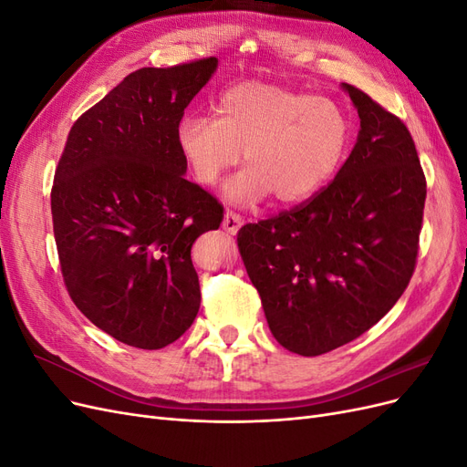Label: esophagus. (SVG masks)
I'll use <instances>...</instances> for the list:
<instances>
[{"label": "esophagus", "mask_w": 467, "mask_h": 467, "mask_svg": "<svg viewBox=\"0 0 467 467\" xmlns=\"http://www.w3.org/2000/svg\"><path fill=\"white\" fill-rule=\"evenodd\" d=\"M244 225V218L239 216V214H235V212H225L223 214V222H222V228H223V232H228V234H232V235H235L237 232H239V228H242Z\"/></svg>", "instance_id": "1"}]
</instances>
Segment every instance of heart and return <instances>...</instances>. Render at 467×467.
I'll list each match as a JSON object with an SVG mask.
<instances>
[{
  "instance_id": "obj_1",
  "label": "heart",
  "mask_w": 467,
  "mask_h": 467,
  "mask_svg": "<svg viewBox=\"0 0 467 467\" xmlns=\"http://www.w3.org/2000/svg\"><path fill=\"white\" fill-rule=\"evenodd\" d=\"M191 175L212 187L242 160L245 169L223 189L232 204L275 194L280 204L312 199L335 177L350 142L347 110L273 83L244 81L223 91L214 117H185L175 132Z\"/></svg>"
}]
</instances>
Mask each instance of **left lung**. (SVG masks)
I'll use <instances>...</instances> for the list:
<instances>
[{"instance_id":"1","label":"left lung","mask_w":467,"mask_h":467,"mask_svg":"<svg viewBox=\"0 0 467 467\" xmlns=\"http://www.w3.org/2000/svg\"><path fill=\"white\" fill-rule=\"evenodd\" d=\"M343 89L360 130L335 179L304 204L237 234L268 329L302 357L355 341L384 317L419 253L427 181L413 138L364 91Z\"/></svg>"}]
</instances>
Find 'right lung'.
<instances>
[{
	"label": "right lung",
	"mask_w": 467,
	"mask_h": 467,
	"mask_svg": "<svg viewBox=\"0 0 467 467\" xmlns=\"http://www.w3.org/2000/svg\"><path fill=\"white\" fill-rule=\"evenodd\" d=\"M218 58L142 67L74 122L50 194L69 298L99 329L155 350L201 307L191 247L222 204L185 179L175 132Z\"/></svg>",
	"instance_id": "right-lung-1"
}]
</instances>
